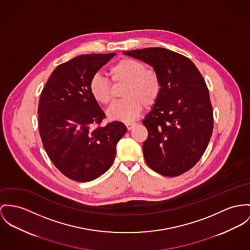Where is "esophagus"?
<instances>
[{"label":"esophagus","mask_w":250,"mask_h":250,"mask_svg":"<svg viewBox=\"0 0 250 250\" xmlns=\"http://www.w3.org/2000/svg\"><path fill=\"white\" fill-rule=\"evenodd\" d=\"M125 125H126V127H127V129L128 130H131L133 127H134L135 125H136V123H131V122H127V123H125Z\"/></svg>","instance_id":"34e87169"}]
</instances>
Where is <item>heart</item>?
Wrapping results in <instances>:
<instances>
[{
  "label": "heart",
  "mask_w": 250,
  "mask_h": 250,
  "mask_svg": "<svg viewBox=\"0 0 250 250\" xmlns=\"http://www.w3.org/2000/svg\"><path fill=\"white\" fill-rule=\"evenodd\" d=\"M114 83H125L122 90L123 100L114 102L107 109L110 120L130 122L136 119L142 104L146 107L153 105L162 91V80L159 73L138 60L125 58L119 61L109 69ZM89 91L93 99L107 104L111 100V83L100 74H95L89 81Z\"/></svg>",
  "instance_id": "1"
}]
</instances>
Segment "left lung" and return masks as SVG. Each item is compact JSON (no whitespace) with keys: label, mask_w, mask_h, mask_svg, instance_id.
<instances>
[{"label":"left lung","mask_w":250,"mask_h":250,"mask_svg":"<svg viewBox=\"0 0 250 250\" xmlns=\"http://www.w3.org/2000/svg\"><path fill=\"white\" fill-rule=\"evenodd\" d=\"M124 54L153 67L162 91L143 120L148 137L143 144L147 166L176 177L188 171L205 153L213 130V109L206 82L188 58L162 47Z\"/></svg>","instance_id":"obj_1"}]
</instances>
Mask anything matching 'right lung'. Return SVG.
Here are the masks:
<instances>
[{
	"label": "right lung",
	"instance_id": "obj_1",
	"mask_svg": "<svg viewBox=\"0 0 250 250\" xmlns=\"http://www.w3.org/2000/svg\"><path fill=\"white\" fill-rule=\"evenodd\" d=\"M115 53L85 54L58 65L39 101V131L51 162L67 178L95 180L109 169L127 128L121 122L96 126L105 117L89 81Z\"/></svg>",
	"mask_w": 250,
	"mask_h": 250
}]
</instances>
